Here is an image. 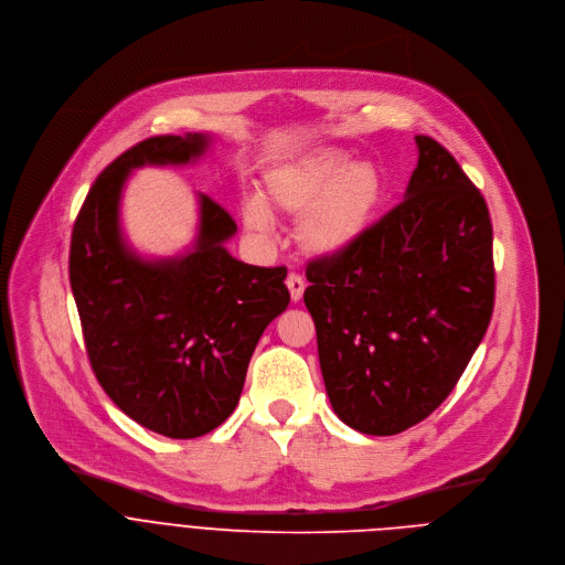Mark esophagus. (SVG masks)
<instances>
[{"label":"esophagus","mask_w":565,"mask_h":565,"mask_svg":"<svg viewBox=\"0 0 565 565\" xmlns=\"http://www.w3.org/2000/svg\"><path fill=\"white\" fill-rule=\"evenodd\" d=\"M286 286H288V290H290L292 301H299V299H301V295H303V288H306L303 277H301L299 273H290V275H288V279H286Z\"/></svg>","instance_id":"1"}]
</instances>
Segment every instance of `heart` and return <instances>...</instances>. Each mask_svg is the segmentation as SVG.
I'll use <instances>...</instances> for the list:
<instances>
[{"label":"heart","instance_id":"heart-1","mask_svg":"<svg viewBox=\"0 0 565 565\" xmlns=\"http://www.w3.org/2000/svg\"><path fill=\"white\" fill-rule=\"evenodd\" d=\"M382 198V177L370 163H348L334 148L312 150L266 174L264 195L242 206L244 226L268 235L270 215L301 217L299 242L310 253H337L367 226Z\"/></svg>","mask_w":565,"mask_h":565}]
</instances>
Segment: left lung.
Masks as SVG:
<instances>
[{
  "instance_id": "1",
  "label": "left lung",
  "mask_w": 565,
  "mask_h": 565,
  "mask_svg": "<svg viewBox=\"0 0 565 565\" xmlns=\"http://www.w3.org/2000/svg\"><path fill=\"white\" fill-rule=\"evenodd\" d=\"M417 146L406 200L306 266L326 393L363 435H397L433 415L494 308L486 200L439 141L417 135Z\"/></svg>"
}]
</instances>
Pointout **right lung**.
Returning a JSON list of instances; mask_svg holds the SVG:
<instances>
[{"label":"right lung","mask_w":565,"mask_h":565,"mask_svg":"<svg viewBox=\"0 0 565 565\" xmlns=\"http://www.w3.org/2000/svg\"><path fill=\"white\" fill-rule=\"evenodd\" d=\"M204 135H157L95 179L71 235V288L99 386L139 426L195 439L224 424L242 395L253 350L290 303L286 266L237 262L222 246L237 224L202 195L200 244L170 262H141L119 235L121 185L143 163H185Z\"/></svg>","instance_id":"1"}]
</instances>
